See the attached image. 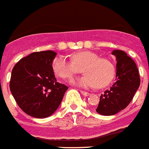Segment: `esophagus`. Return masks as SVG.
<instances>
[{"label":"esophagus","instance_id":"1","mask_svg":"<svg viewBox=\"0 0 149 149\" xmlns=\"http://www.w3.org/2000/svg\"><path fill=\"white\" fill-rule=\"evenodd\" d=\"M81 93L84 95V97H88V96H89V95H90V93H88V92H86V91H81Z\"/></svg>","mask_w":149,"mask_h":149}]
</instances>
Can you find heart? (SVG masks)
<instances>
[{"mask_svg":"<svg viewBox=\"0 0 149 149\" xmlns=\"http://www.w3.org/2000/svg\"><path fill=\"white\" fill-rule=\"evenodd\" d=\"M68 60L65 56H59L53 62L54 73L63 79H71L80 73L82 69L85 74L71 81L74 85L83 88H93L107 86L114 78L115 66L106 58H101L91 52H81L71 56Z\"/></svg>","mask_w":149,"mask_h":149,"instance_id":"b5f03b06","label":"heart"}]
</instances>
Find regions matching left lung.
Instances as JSON below:
<instances>
[{"mask_svg":"<svg viewBox=\"0 0 149 149\" xmlns=\"http://www.w3.org/2000/svg\"><path fill=\"white\" fill-rule=\"evenodd\" d=\"M111 54L116 58L115 82L100 96L96 109L102 115H113L128 106L140 85L139 70L135 61L121 50Z\"/></svg>","mask_w":149,"mask_h":149,"instance_id":"1","label":"left lung"}]
</instances>
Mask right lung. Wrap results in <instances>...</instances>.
<instances>
[{"label": "right lung", "mask_w": 149, "mask_h": 149, "mask_svg": "<svg viewBox=\"0 0 149 149\" xmlns=\"http://www.w3.org/2000/svg\"><path fill=\"white\" fill-rule=\"evenodd\" d=\"M57 53L34 52L19 61L11 72L10 89L17 104L30 116L45 118L60 105L68 88L57 82L52 67Z\"/></svg>", "instance_id": "add662e5"}]
</instances>
